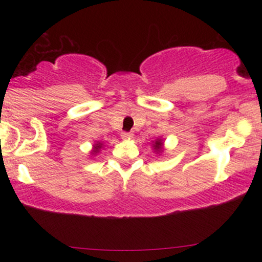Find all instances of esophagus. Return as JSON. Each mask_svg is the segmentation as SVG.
<instances>
[{
	"label": "esophagus",
	"mask_w": 262,
	"mask_h": 262,
	"mask_svg": "<svg viewBox=\"0 0 262 262\" xmlns=\"http://www.w3.org/2000/svg\"><path fill=\"white\" fill-rule=\"evenodd\" d=\"M122 138L123 139H132V138H133V133H130V132H124V133H122Z\"/></svg>",
	"instance_id": "obj_1"
}]
</instances>
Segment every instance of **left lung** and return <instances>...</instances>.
Masks as SVG:
<instances>
[{"label": "left lung", "mask_w": 262, "mask_h": 262, "mask_svg": "<svg viewBox=\"0 0 262 262\" xmlns=\"http://www.w3.org/2000/svg\"><path fill=\"white\" fill-rule=\"evenodd\" d=\"M152 149L156 154L161 155L164 152V140L161 138H158L155 141H152Z\"/></svg>", "instance_id": "obj_1"}]
</instances>
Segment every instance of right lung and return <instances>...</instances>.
<instances>
[{"label":"right lung","mask_w":262,"mask_h":262,"mask_svg":"<svg viewBox=\"0 0 262 262\" xmlns=\"http://www.w3.org/2000/svg\"><path fill=\"white\" fill-rule=\"evenodd\" d=\"M92 146H93V148L91 150V152H90V156H91V158L96 156L98 154V152L101 151V149L103 148V143H101V141H96V143L93 144Z\"/></svg>","instance_id":"obj_1"}]
</instances>
